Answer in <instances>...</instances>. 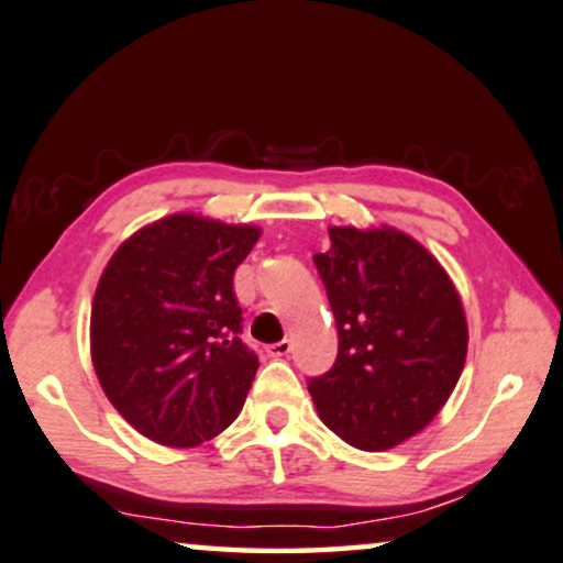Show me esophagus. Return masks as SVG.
Returning a JSON list of instances; mask_svg holds the SVG:
<instances>
[{"instance_id": "esophagus-1", "label": "esophagus", "mask_w": 563, "mask_h": 563, "mask_svg": "<svg viewBox=\"0 0 563 563\" xmlns=\"http://www.w3.org/2000/svg\"><path fill=\"white\" fill-rule=\"evenodd\" d=\"M290 350H294V342H290V340H280V342L269 344L267 355H273V357H288Z\"/></svg>"}]
</instances>
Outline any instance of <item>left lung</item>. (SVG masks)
Returning <instances> with one entry per match:
<instances>
[{
    "instance_id": "8db88e82",
    "label": "left lung",
    "mask_w": 563,
    "mask_h": 563,
    "mask_svg": "<svg viewBox=\"0 0 563 563\" xmlns=\"http://www.w3.org/2000/svg\"><path fill=\"white\" fill-rule=\"evenodd\" d=\"M313 254L336 321V360L309 378L329 430L386 451L443 409L466 363L468 327L440 262L396 229H329Z\"/></svg>"
}]
</instances>
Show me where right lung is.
<instances>
[{
	"instance_id": "right-lung-1",
	"label": "right lung",
	"mask_w": 563,
	"mask_h": 563,
	"mask_svg": "<svg viewBox=\"0 0 563 563\" xmlns=\"http://www.w3.org/2000/svg\"><path fill=\"white\" fill-rule=\"evenodd\" d=\"M260 229L177 213L133 234L95 290L102 391L148 440L190 448L244 407L260 360L242 342L234 273Z\"/></svg>"
}]
</instances>
